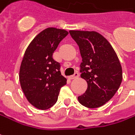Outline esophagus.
<instances>
[{
  "instance_id": "obj_1",
  "label": "esophagus",
  "mask_w": 135,
  "mask_h": 135,
  "mask_svg": "<svg viewBox=\"0 0 135 135\" xmlns=\"http://www.w3.org/2000/svg\"><path fill=\"white\" fill-rule=\"evenodd\" d=\"M79 77V73L78 72H75L73 75H71L69 77V78L70 79V80H72V79H74V78H77V77Z\"/></svg>"
}]
</instances>
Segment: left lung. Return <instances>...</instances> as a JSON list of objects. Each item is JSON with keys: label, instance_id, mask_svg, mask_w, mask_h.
I'll return each instance as SVG.
<instances>
[{"label": "left lung", "instance_id": "1", "mask_svg": "<svg viewBox=\"0 0 135 135\" xmlns=\"http://www.w3.org/2000/svg\"><path fill=\"white\" fill-rule=\"evenodd\" d=\"M80 51L81 77L88 88L78 101L85 107L97 108L112 99L122 82V68L109 41L96 31H70Z\"/></svg>", "mask_w": 135, "mask_h": 135}]
</instances>
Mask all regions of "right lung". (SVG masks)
Masks as SVG:
<instances>
[{
    "mask_svg": "<svg viewBox=\"0 0 135 135\" xmlns=\"http://www.w3.org/2000/svg\"><path fill=\"white\" fill-rule=\"evenodd\" d=\"M66 31L48 28L39 33L28 45L20 69L22 91L33 106L45 110L58 100L66 79L61 73V64L52 58L59 43L68 35Z\"/></svg>",
    "mask_w": 135,
    "mask_h": 135,
    "instance_id": "obj_1",
    "label": "right lung"
}]
</instances>
